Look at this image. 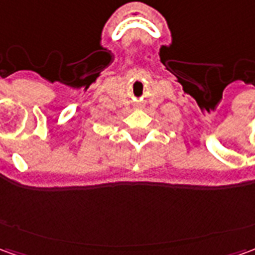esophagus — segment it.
I'll return each instance as SVG.
<instances>
[{
    "label": "esophagus",
    "instance_id": "esophagus-1",
    "mask_svg": "<svg viewBox=\"0 0 255 255\" xmlns=\"http://www.w3.org/2000/svg\"><path fill=\"white\" fill-rule=\"evenodd\" d=\"M136 108H142V105H140V104H138V105H136Z\"/></svg>",
    "mask_w": 255,
    "mask_h": 255
}]
</instances>
